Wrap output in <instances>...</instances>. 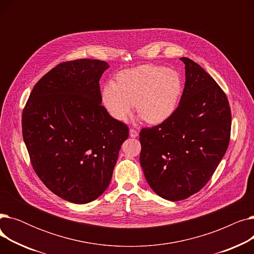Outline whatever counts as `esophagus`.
Masks as SVG:
<instances>
[{"instance_id": "1", "label": "esophagus", "mask_w": 254, "mask_h": 254, "mask_svg": "<svg viewBox=\"0 0 254 254\" xmlns=\"http://www.w3.org/2000/svg\"><path fill=\"white\" fill-rule=\"evenodd\" d=\"M138 131L136 130V129H134V128H130L129 129V136L131 137V138H136V137H138Z\"/></svg>"}]
</instances>
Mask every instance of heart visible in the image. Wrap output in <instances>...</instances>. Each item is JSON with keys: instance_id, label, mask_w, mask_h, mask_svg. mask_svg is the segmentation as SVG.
I'll use <instances>...</instances> for the list:
<instances>
[{"instance_id": "obj_1", "label": "heart", "mask_w": 254, "mask_h": 254, "mask_svg": "<svg viewBox=\"0 0 254 254\" xmlns=\"http://www.w3.org/2000/svg\"><path fill=\"white\" fill-rule=\"evenodd\" d=\"M184 90L179 72L162 65L146 64L117 76V84L107 83L102 92L103 105L118 122H125L136 103L137 112L146 123L166 122L178 108Z\"/></svg>"}]
</instances>
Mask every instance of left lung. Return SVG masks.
<instances>
[{
  "mask_svg": "<svg viewBox=\"0 0 254 254\" xmlns=\"http://www.w3.org/2000/svg\"><path fill=\"white\" fill-rule=\"evenodd\" d=\"M178 108L169 119L140 131V164L152 190L181 201L201 190L229 147L228 98L199 64L188 58Z\"/></svg>",
  "mask_w": 254,
  "mask_h": 254,
  "instance_id": "obj_1",
  "label": "left lung"
}]
</instances>
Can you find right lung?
Returning <instances> with one entry per match:
<instances>
[{"label": "right lung", "instance_id": "obj_1", "mask_svg": "<svg viewBox=\"0 0 254 254\" xmlns=\"http://www.w3.org/2000/svg\"><path fill=\"white\" fill-rule=\"evenodd\" d=\"M99 60L64 62L34 86L22 111V136L38 177L74 204L98 198L111 181L127 127L102 103Z\"/></svg>", "mask_w": 254, "mask_h": 254}]
</instances>
